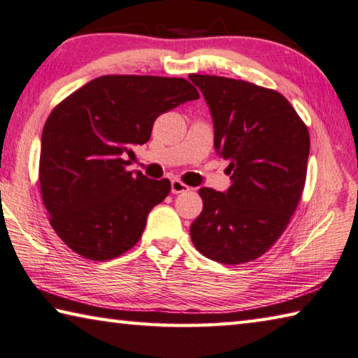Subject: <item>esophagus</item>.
Returning a JSON list of instances; mask_svg holds the SVG:
<instances>
[{
    "label": "esophagus",
    "instance_id": "esophagus-1",
    "mask_svg": "<svg viewBox=\"0 0 358 358\" xmlns=\"http://www.w3.org/2000/svg\"><path fill=\"white\" fill-rule=\"evenodd\" d=\"M187 191H189V186L185 185L183 181L172 180V192L173 194H181V192H187Z\"/></svg>",
    "mask_w": 358,
    "mask_h": 358
}]
</instances>
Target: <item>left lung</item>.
<instances>
[{
	"mask_svg": "<svg viewBox=\"0 0 358 358\" xmlns=\"http://www.w3.org/2000/svg\"><path fill=\"white\" fill-rule=\"evenodd\" d=\"M189 78L210 107L215 148L232 180L226 192L199 191L203 210L191 224V240L215 262H251L276 243L300 202L310 132L275 90L220 76Z\"/></svg>",
	"mask_w": 358,
	"mask_h": 358,
	"instance_id": "left-lung-1",
	"label": "left lung"
}]
</instances>
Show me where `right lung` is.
<instances>
[{
  "instance_id": "right-lung-1",
  "label": "right lung",
  "mask_w": 358,
  "mask_h": 358,
  "mask_svg": "<svg viewBox=\"0 0 358 358\" xmlns=\"http://www.w3.org/2000/svg\"><path fill=\"white\" fill-rule=\"evenodd\" d=\"M197 90L178 77L102 76L53 108L41 141L39 185L48 221L78 256L118 257L142 237L147 216L171 192L167 178L129 172L132 147L155 120Z\"/></svg>"
}]
</instances>
